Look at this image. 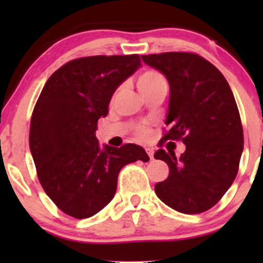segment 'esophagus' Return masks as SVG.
I'll return each mask as SVG.
<instances>
[{
    "label": "esophagus",
    "mask_w": 263,
    "mask_h": 263,
    "mask_svg": "<svg viewBox=\"0 0 263 263\" xmlns=\"http://www.w3.org/2000/svg\"><path fill=\"white\" fill-rule=\"evenodd\" d=\"M146 153H147V155L150 156L151 160H153V159H154V150H153V148L147 147V148H146Z\"/></svg>",
    "instance_id": "1"
}]
</instances>
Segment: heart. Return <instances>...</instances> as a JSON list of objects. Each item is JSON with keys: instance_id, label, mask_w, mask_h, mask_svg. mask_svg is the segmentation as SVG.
<instances>
[{"instance_id": "heart-1", "label": "heart", "mask_w": 263, "mask_h": 263, "mask_svg": "<svg viewBox=\"0 0 263 263\" xmlns=\"http://www.w3.org/2000/svg\"><path fill=\"white\" fill-rule=\"evenodd\" d=\"M160 81H164V78L160 73H158L156 71H145V72H142L141 75L139 76V79H137V86H139V90H144L153 86V85L158 84V82ZM139 134L141 135V136H145V135H146V131H145L144 128H141L139 131Z\"/></svg>"}]
</instances>
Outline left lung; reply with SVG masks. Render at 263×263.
Returning <instances> with one entry per match:
<instances>
[{"label":"left lung","mask_w":263,"mask_h":263,"mask_svg":"<svg viewBox=\"0 0 263 263\" xmlns=\"http://www.w3.org/2000/svg\"><path fill=\"white\" fill-rule=\"evenodd\" d=\"M166 78L171 89L165 124L168 140L182 139L185 151L159 148L154 158L169 166L155 193L182 214H200L216 205L238 173L243 153V128L229 84L216 67L193 53L141 55Z\"/></svg>","instance_id":"obj_1"}]
</instances>
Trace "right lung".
Wrapping results in <instances>:
<instances>
[{"label":"right lung","mask_w":263,"mask_h":263,"mask_svg":"<svg viewBox=\"0 0 263 263\" xmlns=\"http://www.w3.org/2000/svg\"><path fill=\"white\" fill-rule=\"evenodd\" d=\"M140 66L137 54L79 58L58 68L39 95L30 153L44 192L70 216L99 213L115 197L119 171L136 160L148 161L139 145L102 147L95 136L115 91Z\"/></svg>","instance_id":"add662e5"}]
</instances>
